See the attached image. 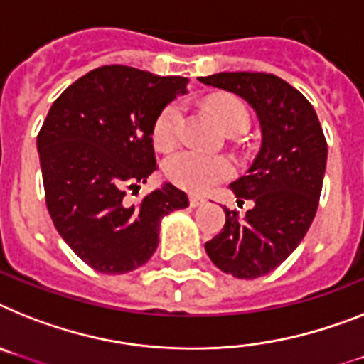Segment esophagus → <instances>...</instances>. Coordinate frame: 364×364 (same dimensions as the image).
<instances>
[{
    "mask_svg": "<svg viewBox=\"0 0 364 364\" xmlns=\"http://www.w3.org/2000/svg\"><path fill=\"white\" fill-rule=\"evenodd\" d=\"M203 203H205V198L192 194V196H191V207H200V205H203Z\"/></svg>",
    "mask_w": 364,
    "mask_h": 364,
    "instance_id": "34e87169",
    "label": "esophagus"
}]
</instances>
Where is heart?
<instances>
[{
	"label": "heart",
	"mask_w": 364,
	"mask_h": 364,
	"mask_svg": "<svg viewBox=\"0 0 364 364\" xmlns=\"http://www.w3.org/2000/svg\"><path fill=\"white\" fill-rule=\"evenodd\" d=\"M218 124L225 131L248 129L250 112L242 102L235 97H222L213 102ZM181 125V105L170 103L159 112L154 124V142L157 148L168 149L176 144ZM233 163L222 155L201 154L196 149H179L164 161V176L177 185L191 192H205L213 185L225 181L233 176Z\"/></svg>",
	"instance_id": "1"
}]
</instances>
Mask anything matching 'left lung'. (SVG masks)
Wrapping results in <instances>:
<instances>
[{
    "label": "left lung",
    "instance_id": "8db88e82",
    "mask_svg": "<svg viewBox=\"0 0 364 364\" xmlns=\"http://www.w3.org/2000/svg\"><path fill=\"white\" fill-rule=\"evenodd\" d=\"M203 85L242 97L257 114L261 148L246 176L229 185L239 213L224 209L225 225L205 244L209 259L239 279L267 276L307 233L322 192L328 144L318 116L301 92L272 73L220 72Z\"/></svg>",
    "mask_w": 364,
    "mask_h": 364
}]
</instances>
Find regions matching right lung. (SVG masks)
Returning <instances> with one entry per match:
<instances>
[{
    "instance_id": "right-lung-1",
    "label": "right lung",
    "mask_w": 364,
    "mask_h": 364,
    "mask_svg": "<svg viewBox=\"0 0 364 364\" xmlns=\"http://www.w3.org/2000/svg\"><path fill=\"white\" fill-rule=\"evenodd\" d=\"M187 85L181 75L102 66L70 85L46 116L36 149L48 210L64 242L94 270L125 274L146 264L161 220L188 207L172 183L139 203L125 198L157 168L155 118Z\"/></svg>"
}]
</instances>
